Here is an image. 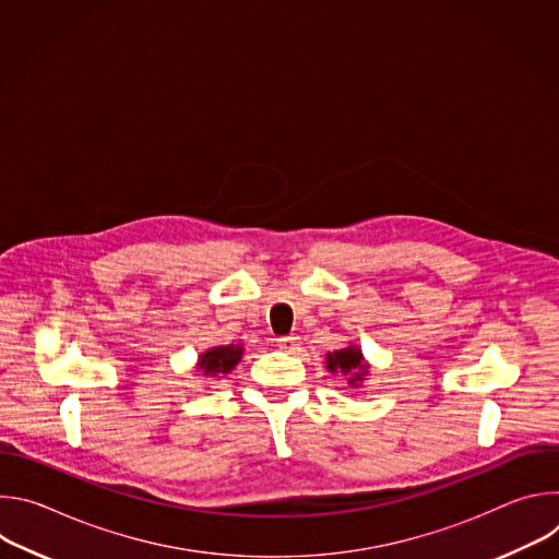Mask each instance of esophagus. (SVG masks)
Segmentation results:
<instances>
[{"mask_svg": "<svg viewBox=\"0 0 559 559\" xmlns=\"http://www.w3.org/2000/svg\"><path fill=\"white\" fill-rule=\"evenodd\" d=\"M298 336L296 334H289V336H281V338H276V345L281 347V349H287V352H292V349H296L298 347Z\"/></svg>", "mask_w": 559, "mask_h": 559, "instance_id": "obj_1", "label": "esophagus"}]
</instances>
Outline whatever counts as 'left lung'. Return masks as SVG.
<instances>
[{
  "instance_id": "obj_1",
  "label": "left lung",
  "mask_w": 559,
  "mask_h": 559,
  "mask_svg": "<svg viewBox=\"0 0 559 559\" xmlns=\"http://www.w3.org/2000/svg\"><path fill=\"white\" fill-rule=\"evenodd\" d=\"M328 369L332 373L341 371V373L349 376V384L352 386H358L365 380V376L369 373V365L365 362L362 352L358 347H354V345L336 349V352H330L328 354Z\"/></svg>"
}]
</instances>
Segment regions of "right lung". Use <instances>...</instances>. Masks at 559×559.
<instances>
[{
	"label": "right lung",
	"instance_id": "right-lung-1",
	"mask_svg": "<svg viewBox=\"0 0 559 559\" xmlns=\"http://www.w3.org/2000/svg\"><path fill=\"white\" fill-rule=\"evenodd\" d=\"M241 356L243 345H221L199 356V369L203 371V376L218 378L223 373H229L238 365V360H241Z\"/></svg>",
	"mask_w": 559,
	"mask_h": 559
}]
</instances>
